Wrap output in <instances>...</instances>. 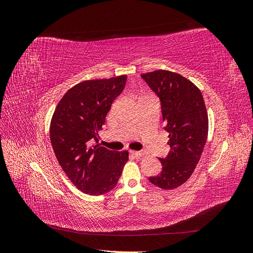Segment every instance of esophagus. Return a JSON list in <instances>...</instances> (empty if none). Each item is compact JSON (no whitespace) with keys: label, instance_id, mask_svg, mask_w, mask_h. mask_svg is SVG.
<instances>
[{"label":"esophagus","instance_id":"34e87169","mask_svg":"<svg viewBox=\"0 0 253 253\" xmlns=\"http://www.w3.org/2000/svg\"><path fill=\"white\" fill-rule=\"evenodd\" d=\"M131 154L136 157H141V156L147 154V152L145 151H131Z\"/></svg>","mask_w":253,"mask_h":253}]
</instances>
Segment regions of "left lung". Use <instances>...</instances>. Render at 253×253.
Listing matches in <instances>:
<instances>
[{"instance_id":"1","label":"left lung","mask_w":253,"mask_h":253,"mask_svg":"<svg viewBox=\"0 0 253 253\" xmlns=\"http://www.w3.org/2000/svg\"><path fill=\"white\" fill-rule=\"evenodd\" d=\"M141 78L159 98L171 148L166 158H159L162 173L149 180L171 190L185 183L200 162L208 136V114L200 88L181 75L158 70Z\"/></svg>"}]
</instances>
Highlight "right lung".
<instances>
[{"instance_id": "1", "label": "right lung", "mask_w": 253, "mask_h": 253, "mask_svg": "<svg viewBox=\"0 0 253 253\" xmlns=\"http://www.w3.org/2000/svg\"><path fill=\"white\" fill-rule=\"evenodd\" d=\"M126 82L124 75L76 84L66 91L52 115L50 141L59 165L74 185L86 194L110 192L128 160L127 151H112L98 144V131Z\"/></svg>"}]
</instances>
